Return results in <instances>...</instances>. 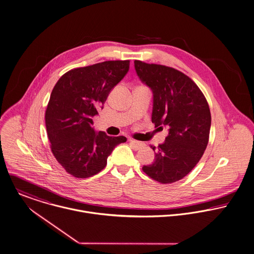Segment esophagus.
Returning a JSON list of instances; mask_svg holds the SVG:
<instances>
[{
	"label": "esophagus",
	"instance_id": "1",
	"mask_svg": "<svg viewBox=\"0 0 254 254\" xmlns=\"http://www.w3.org/2000/svg\"><path fill=\"white\" fill-rule=\"evenodd\" d=\"M129 142H130L136 149H141V148H144V147H145V144H144V143H141V142L136 141V140H133V139H129Z\"/></svg>",
	"mask_w": 254,
	"mask_h": 254
}]
</instances>
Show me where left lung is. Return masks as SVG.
Instances as JSON below:
<instances>
[{
  "mask_svg": "<svg viewBox=\"0 0 254 254\" xmlns=\"http://www.w3.org/2000/svg\"><path fill=\"white\" fill-rule=\"evenodd\" d=\"M135 70L153 92L152 122L169 128L153 164L143 170L161 183H172L186 176L202 158L209 141L211 113L197 85L183 73L163 65L135 60ZM155 151L156 147L151 146Z\"/></svg>",
  "mask_w": 254,
  "mask_h": 254,
  "instance_id": "left-lung-1",
  "label": "left lung"
}]
</instances>
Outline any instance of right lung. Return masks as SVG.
I'll return each mask as SVG.
<instances>
[{
	"label": "right lung",
	"mask_w": 254,
	"mask_h": 254,
	"mask_svg": "<svg viewBox=\"0 0 254 254\" xmlns=\"http://www.w3.org/2000/svg\"><path fill=\"white\" fill-rule=\"evenodd\" d=\"M130 61H105L64 74L54 86L45 112L51 151L67 172L78 178L92 176L105 168L124 136L96 132L92 117L128 73Z\"/></svg>",
	"instance_id": "add662e5"
}]
</instances>
